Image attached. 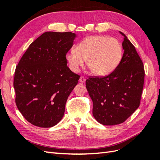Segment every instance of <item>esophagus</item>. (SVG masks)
Returning a JSON list of instances; mask_svg holds the SVG:
<instances>
[{"instance_id":"obj_1","label":"esophagus","mask_w":160,"mask_h":160,"mask_svg":"<svg viewBox=\"0 0 160 160\" xmlns=\"http://www.w3.org/2000/svg\"><path fill=\"white\" fill-rule=\"evenodd\" d=\"M85 78L84 77H83V76H81L80 77V78H79V82L80 83H85Z\"/></svg>"}]
</instances>
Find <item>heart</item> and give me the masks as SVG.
<instances>
[{"label": "heart", "mask_w": 160, "mask_h": 160, "mask_svg": "<svg viewBox=\"0 0 160 160\" xmlns=\"http://www.w3.org/2000/svg\"><path fill=\"white\" fill-rule=\"evenodd\" d=\"M123 47L113 37L90 36L77 45L75 50L67 52L66 59L70 69L79 71L87 61V65L96 76H105L112 72L122 59Z\"/></svg>", "instance_id": "heart-1"}]
</instances>
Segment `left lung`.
<instances>
[{
    "label": "left lung",
    "mask_w": 160,
    "mask_h": 160,
    "mask_svg": "<svg viewBox=\"0 0 160 160\" xmlns=\"http://www.w3.org/2000/svg\"><path fill=\"white\" fill-rule=\"evenodd\" d=\"M119 65L103 77H90L86 88L93 101V115L104 125L122 123L139 106L145 72L142 59L125 34Z\"/></svg>",
    "instance_id": "8db88e82"
}]
</instances>
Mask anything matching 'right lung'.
Instances as JSON below:
<instances>
[{
	"mask_svg": "<svg viewBox=\"0 0 160 160\" xmlns=\"http://www.w3.org/2000/svg\"><path fill=\"white\" fill-rule=\"evenodd\" d=\"M76 34L45 32L34 41L16 67L15 102L28 122L51 128L62 119L67 98L79 75L67 66Z\"/></svg>",
	"mask_w": 160,
	"mask_h": 160,
	"instance_id": "right-lung-1",
	"label": "right lung"
}]
</instances>
